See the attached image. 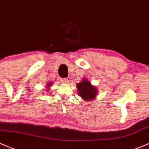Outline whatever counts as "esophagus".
Segmentation results:
<instances>
[{
    "label": "esophagus",
    "mask_w": 149,
    "mask_h": 149,
    "mask_svg": "<svg viewBox=\"0 0 149 149\" xmlns=\"http://www.w3.org/2000/svg\"><path fill=\"white\" fill-rule=\"evenodd\" d=\"M69 79L67 78H61L60 81L62 82V83H67L68 82Z\"/></svg>",
    "instance_id": "1"
}]
</instances>
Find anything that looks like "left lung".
I'll list each match as a JSON object with an SVG mask.
<instances>
[{"label": "left lung", "instance_id": "8db88e82", "mask_svg": "<svg viewBox=\"0 0 149 149\" xmlns=\"http://www.w3.org/2000/svg\"><path fill=\"white\" fill-rule=\"evenodd\" d=\"M78 94L86 101L93 100L95 98L97 90L86 78H84L79 83L77 84Z\"/></svg>", "mask_w": 149, "mask_h": 149}]
</instances>
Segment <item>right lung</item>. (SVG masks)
I'll return each mask as SVG.
<instances>
[{
	"label": "right lung",
	"mask_w": 149,
	"mask_h": 149,
	"mask_svg": "<svg viewBox=\"0 0 149 149\" xmlns=\"http://www.w3.org/2000/svg\"><path fill=\"white\" fill-rule=\"evenodd\" d=\"M51 85H52V82H49V83H47V88H49V87H51Z\"/></svg>",
	"instance_id": "right-lung-1"
}]
</instances>
